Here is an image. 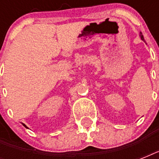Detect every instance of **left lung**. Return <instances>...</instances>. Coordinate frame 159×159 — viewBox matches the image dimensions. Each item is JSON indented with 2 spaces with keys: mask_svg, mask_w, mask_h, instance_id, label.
I'll list each match as a JSON object with an SVG mask.
<instances>
[{
  "mask_svg": "<svg viewBox=\"0 0 159 159\" xmlns=\"http://www.w3.org/2000/svg\"><path fill=\"white\" fill-rule=\"evenodd\" d=\"M139 36H140V38H141V39H142V40H143L144 41V39H143V34H142V33H139Z\"/></svg>",
  "mask_w": 159,
  "mask_h": 159,
  "instance_id": "8db88e82",
  "label": "left lung"
}]
</instances>
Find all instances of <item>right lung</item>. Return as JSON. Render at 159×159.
I'll return each instance as SVG.
<instances>
[{"mask_svg": "<svg viewBox=\"0 0 159 159\" xmlns=\"http://www.w3.org/2000/svg\"><path fill=\"white\" fill-rule=\"evenodd\" d=\"M22 125H23L25 126V128H27V129H28V127H27V126H26L25 125V124H23V123H22Z\"/></svg>", "mask_w": 159, "mask_h": 159, "instance_id": "1", "label": "right lung"}]
</instances>
